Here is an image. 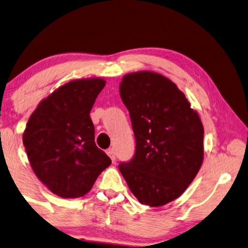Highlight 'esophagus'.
<instances>
[{
  "instance_id": "34e87169",
  "label": "esophagus",
  "mask_w": 248,
  "mask_h": 248,
  "mask_svg": "<svg viewBox=\"0 0 248 248\" xmlns=\"http://www.w3.org/2000/svg\"><path fill=\"white\" fill-rule=\"evenodd\" d=\"M107 154L110 156L112 162H115V153H114L113 148H108V150H107Z\"/></svg>"
}]
</instances>
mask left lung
Returning <instances> with one entry per match:
<instances>
[{"instance_id": "1", "label": "left lung", "mask_w": 248, "mask_h": 248, "mask_svg": "<svg viewBox=\"0 0 248 248\" xmlns=\"http://www.w3.org/2000/svg\"><path fill=\"white\" fill-rule=\"evenodd\" d=\"M120 96L129 111L136 151L119 170L141 204L166 205L187 189L202 166V121L176 84L156 72L126 75Z\"/></svg>"}]
</instances>
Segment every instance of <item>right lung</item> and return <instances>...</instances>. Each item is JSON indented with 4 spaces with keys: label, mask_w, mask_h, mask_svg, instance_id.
<instances>
[{
    "label": "right lung",
    "mask_w": 248,
    "mask_h": 248,
    "mask_svg": "<svg viewBox=\"0 0 248 248\" xmlns=\"http://www.w3.org/2000/svg\"><path fill=\"white\" fill-rule=\"evenodd\" d=\"M105 80L69 81L43 100L29 118L22 140L38 179L63 199L84 196L110 157L95 144L90 117Z\"/></svg>",
    "instance_id": "right-lung-1"
}]
</instances>
